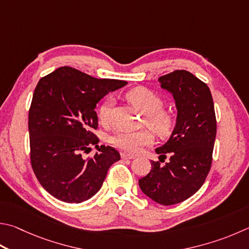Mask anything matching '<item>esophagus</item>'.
<instances>
[{
    "mask_svg": "<svg viewBox=\"0 0 249 249\" xmlns=\"http://www.w3.org/2000/svg\"><path fill=\"white\" fill-rule=\"evenodd\" d=\"M121 158L123 160H133V159H135V156L128 155V153H125V152H122L121 153Z\"/></svg>",
    "mask_w": 249,
    "mask_h": 249,
    "instance_id": "esophagus-1",
    "label": "esophagus"
}]
</instances>
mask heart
Masks as SVG:
<instances>
[{
    "instance_id": "heart-1",
    "label": "heart",
    "mask_w": 249,
    "mask_h": 249,
    "mask_svg": "<svg viewBox=\"0 0 249 249\" xmlns=\"http://www.w3.org/2000/svg\"><path fill=\"white\" fill-rule=\"evenodd\" d=\"M127 100L137 109L142 112L144 122L153 132L161 137L170 135L174 126V117L170 112L162 110L164 101L159 94L152 90L137 87L126 94ZM112 98H107L101 103L98 110V116L102 123L109 120L112 107ZM153 140L152 134L149 130L139 132H116L111 136V142L115 147L130 153H136L144 146L150 144Z\"/></svg>"
}]
</instances>
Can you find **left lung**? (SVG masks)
Masks as SVG:
<instances>
[{
  "label": "left lung",
  "mask_w": 249,
  "mask_h": 249,
  "mask_svg": "<svg viewBox=\"0 0 249 249\" xmlns=\"http://www.w3.org/2000/svg\"><path fill=\"white\" fill-rule=\"evenodd\" d=\"M169 91L178 110L176 123L168 142L156 152L170 160L161 165L151 161V170L139 179L144 195L160 205L171 206L193 196L209 173L216 121L210 89L187 71H175L158 79ZM161 160V159H160Z\"/></svg>",
  "instance_id": "1"
}]
</instances>
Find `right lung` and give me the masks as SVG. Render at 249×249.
I'll return each mask as SVG.
<instances>
[{
	"label": "right lung",
	"instance_id": "right-lung-1",
	"mask_svg": "<svg viewBox=\"0 0 249 249\" xmlns=\"http://www.w3.org/2000/svg\"><path fill=\"white\" fill-rule=\"evenodd\" d=\"M127 85L117 79H98L63 66L39 80L31 101L28 129L30 160L46 191L62 201L80 203L96 195L107 170L121 159L110 146H97V103ZM91 144L99 153L86 160Z\"/></svg>",
	"mask_w": 249,
	"mask_h": 249
}]
</instances>
